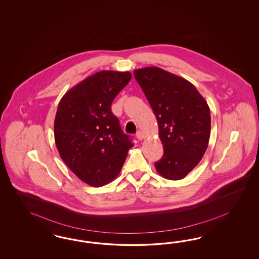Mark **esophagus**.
<instances>
[{"instance_id":"1","label":"esophagus","mask_w":259,"mask_h":259,"mask_svg":"<svg viewBox=\"0 0 259 259\" xmlns=\"http://www.w3.org/2000/svg\"><path fill=\"white\" fill-rule=\"evenodd\" d=\"M137 138L140 140V141H142L143 139H144V134H143V132L142 131H138L137 132Z\"/></svg>"}]
</instances>
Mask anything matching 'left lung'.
I'll return each mask as SVG.
<instances>
[{
    "instance_id": "8db88e82",
    "label": "left lung",
    "mask_w": 259,
    "mask_h": 259,
    "mask_svg": "<svg viewBox=\"0 0 259 259\" xmlns=\"http://www.w3.org/2000/svg\"><path fill=\"white\" fill-rule=\"evenodd\" d=\"M158 124L163 157L155 163L166 180L184 179L204 156L210 140L211 114L194 84L157 66L134 71Z\"/></svg>"
}]
</instances>
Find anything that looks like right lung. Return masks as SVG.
<instances>
[{"instance_id": "obj_1", "label": "right lung", "mask_w": 259, "mask_h": 259, "mask_svg": "<svg viewBox=\"0 0 259 259\" xmlns=\"http://www.w3.org/2000/svg\"><path fill=\"white\" fill-rule=\"evenodd\" d=\"M130 72L103 70L72 87L58 105L54 137L59 154L78 179L93 187L114 181L133 147L111 104Z\"/></svg>"}]
</instances>
